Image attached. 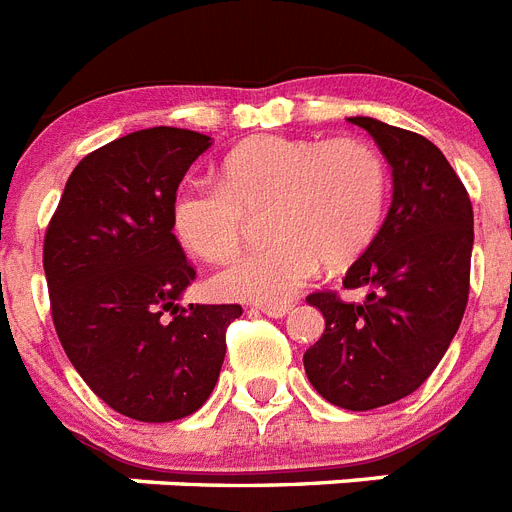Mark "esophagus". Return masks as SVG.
Instances as JSON below:
<instances>
[{
	"label": "esophagus",
	"instance_id": "34e87169",
	"mask_svg": "<svg viewBox=\"0 0 512 512\" xmlns=\"http://www.w3.org/2000/svg\"><path fill=\"white\" fill-rule=\"evenodd\" d=\"M256 309L267 314V317H285L290 312V304H259Z\"/></svg>",
	"mask_w": 512,
	"mask_h": 512
}]
</instances>
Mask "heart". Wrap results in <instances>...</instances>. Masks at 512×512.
Returning <instances> with one entry per match:
<instances>
[{
  "label": "heart",
  "mask_w": 512,
  "mask_h": 512,
  "mask_svg": "<svg viewBox=\"0 0 512 512\" xmlns=\"http://www.w3.org/2000/svg\"><path fill=\"white\" fill-rule=\"evenodd\" d=\"M388 192L386 158L370 142L269 134L232 150L219 182L179 187L171 222L192 256L222 264L240 251L248 216L267 211L264 232L275 243L232 261L211 288L222 298L285 304L317 277L322 261L349 267L370 248Z\"/></svg>",
  "instance_id": "1"
}]
</instances>
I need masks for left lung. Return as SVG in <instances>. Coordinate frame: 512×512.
<instances>
[{
	"label": "left lung",
	"instance_id": "8db88e82",
	"mask_svg": "<svg viewBox=\"0 0 512 512\" xmlns=\"http://www.w3.org/2000/svg\"><path fill=\"white\" fill-rule=\"evenodd\" d=\"M362 126L394 169V200L372 245L349 267L343 288H367L362 304L335 290L306 298L325 333L304 354L317 394L351 412L410 396L455 338L470 290L473 206L439 147L423 134L375 118Z\"/></svg>",
	"mask_w": 512,
	"mask_h": 512
}]
</instances>
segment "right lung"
I'll return each mask as SVG.
<instances>
[{"label": "right lung", "mask_w": 512, "mask_h": 512, "mask_svg": "<svg viewBox=\"0 0 512 512\" xmlns=\"http://www.w3.org/2000/svg\"><path fill=\"white\" fill-rule=\"evenodd\" d=\"M208 147L211 137L174 126L97 147L68 177L44 235L49 312L65 354L102 402L142 423L206 404L227 327L243 314L240 304H177L195 267L174 235L171 203Z\"/></svg>", "instance_id": "obj_1"}]
</instances>
